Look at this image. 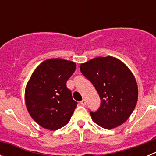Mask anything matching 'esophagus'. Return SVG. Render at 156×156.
<instances>
[{"label":"esophagus","instance_id":"esophagus-1","mask_svg":"<svg viewBox=\"0 0 156 156\" xmlns=\"http://www.w3.org/2000/svg\"><path fill=\"white\" fill-rule=\"evenodd\" d=\"M86 104H87L86 99H83V100L80 101V105H81L85 106V105H86Z\"/></svg>","mask_w":156,"mask_h":156}]
</instances>
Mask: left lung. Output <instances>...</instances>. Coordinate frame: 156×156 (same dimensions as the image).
Returning a JSON list of instances; mask_svg holds the SVG:
<instances>
[{"label": "left lung", "mask_w": 156, "mask_h": 156, "mask_svg": "<svg viewBox=\"0 0 156 156\" xmlns=\"http://www.w3.org/2000/svg\"><path fill=\"white\" fill-rule=\"evenodd\" d=\"M98 93V109L90 112L94 122L109 129L122 124L137 104V82L127 66L115 58L98 57L80 66Z\"/></svg>", "instance_id": "8db88e82"}]
</instances>
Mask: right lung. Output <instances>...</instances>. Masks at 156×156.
I'll list each match as a JSON object with an SVG mask.
<instances>
[{"label":"right lung","mask_w":156,"mask_h":156,"mask_svg":"<svg viewBox=\"0 0 156 156\" xmlns=\"http://www.w3.org/2000/svg\"><path fill=\"white\" fill-rule=\"evenodd\" d=\"M76 66L71 61L48 59L32 74L26 88V104L32 118L42 127L56 130L69 122L77 102L66 81Z\"/></svg>","instance_id":"right-lung-1"}]
</instances>
